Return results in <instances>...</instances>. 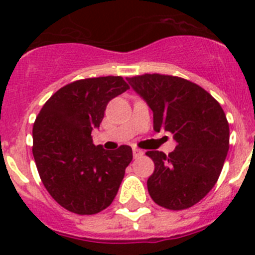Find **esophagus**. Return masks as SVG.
Listing matches in <instances>:
<instances>
[{
    "mask_svg": "<svg viewBox=\"0 0 255 255\" xmlns=\"http://www.w3.org/2000/svg\"><path fill=\"white\" fill-rule=\"evenodd\" d=\"M143 154H144L143 150L138 149V148H134V149H132V155H134V158H139V157H141Z\"/></svg>",
    "mask_w": 255,
    "mask_h": 255,
    "instance_id": "obj_1",
    "label": "esophagus"
}]
</instances>
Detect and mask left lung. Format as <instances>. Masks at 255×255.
I'll list each match as a JSON object with an SVG mask.
<instances>
[{"instance_id":"1","label":"left lung","mask_w":255,"mask_h":255,"mask_svg":"<svg viewBox=\"0 0 255 255\" xmlns=\"http://www.w3.org/2000/svg\"><path fill=\"white\" fill-rule=\"evenodd\" d=\"M153 111V129L173 134L168 155L145 154L154 162L147 181L154 203L181 211L203 199L217 182L230 147V129L220 103L186 79L162 74L126 78Z\"/></svg>"}]
</instances>
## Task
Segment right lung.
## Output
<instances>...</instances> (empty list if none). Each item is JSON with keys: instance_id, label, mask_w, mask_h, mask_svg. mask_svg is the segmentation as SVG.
<instances>
[{"instance_id": "obj_1", "label": "right lung", "mask_w": 255, "mask_h": 255, "mask_svg": "<svg viewBox=\"0 0 255 255\" xmlns=\"http://www.w3.org/2000/svg\"><path fill=\"white\" fill-rule=\"evenodd\" d=\"M121 76L76 80L44 103L33 126V155L44 188L76 215H96L114 202L132 159L129 145H94L108 102L129 89Z\"/></svg>"}]
</instances>
